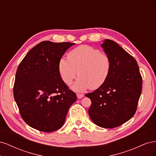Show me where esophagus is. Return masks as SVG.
Listing matches in <instances>:
<instances>
[{
    "label": "esophagus",
    "instance_id": "34e87169",
    "mask_svg": "<svg viewBox=\"0 0 156 156\" xmlns=\"http://www.w3.org/2000/svg\"><path fill=\"white\" fill-rule=\"evenodd\" d=\"M77 97L78 99H81L84 97V94H77Z\"/></svg>",
    "mask_w": 156,
    "mask_h": 156
}]
</instances>
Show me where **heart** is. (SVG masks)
Here are the masks:
<instances>
[{"instance_id": "b5f03b06", "label": "heart", "mask_w": 156, "mask_h": 156, "mask_svg": "<svg viewBox=\"0 0 156 156\" xmlns=\"http://www.w3.org/2000/svg\"><path fill=\"white\" fill-rule=\"evenodd\" d=\"M111 67L109 56L86 45L72 50L68 55V60L62 58L58 62L59 73L66 85L69 86L78 75L79 78L72 87L77 92L101 87L109 76Z\"/></svg>"}]
</instances>
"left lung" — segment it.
<instances>
[{
    "label": "left lung",
    "mask_w": 156,
    "mask_h": 156,
    "mask_svg": "<svg viewBox=\"0 0 156 156\" xmlns=\"http://www.w3.org/2000/svg\"><path fill=\"white\" fill-rule=\"evenodd\" d=\"M101 47L111 58V73L101 87L85 96L92 101L88 115L94 123L114 128L135 115L143 79L136 60L115 41L106 39Z\"/></svg>",
    "instance_id": "obj_1"
}]
</instances>
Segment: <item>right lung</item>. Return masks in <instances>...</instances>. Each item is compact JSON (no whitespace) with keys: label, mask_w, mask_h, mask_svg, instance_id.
<instances>
[{"label":"right lung","mask_w":156,"mask_h":156,"mask_svg":"<svg viewBox=\"0 0 156 156\" xmlns=\"http://www.w3.org/2000/svg\"><path fill=\"white\" fill-rule=\"evenodd\" d=\"M74 44L41 41L19 65L13 96L22 119L33 128L43 132L60 129L70 106L77 100L58 71L60 59Z\"/></svg>","instance_id":"right-lung-1"}]
</instances>
